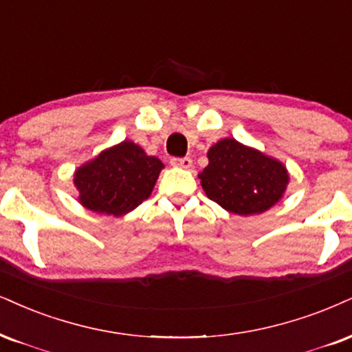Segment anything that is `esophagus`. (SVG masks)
<instances>
[{
  "label": "esophagus",
  "instance_id": "34e87169",
  "mask_svg": "<svg viewBox=\"0 0 352 352\" xmlns=\"http://www.w3.org/2000/svg\"><path fill=\"white\" fill-rule=\"evenodd\" d=\"M173 166H177V168H184V169H189L192 166V160L189 158V156H184V158H171Z\"/></svg>",
  "mask_w": 352,
  "mask_h": 352
}]
</instances>
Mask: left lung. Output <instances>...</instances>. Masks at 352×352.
<instances>
[{"label": "left lung", "mask_w": 352, "mask_h": 352, "mask_svg": "<svg viewBox=\"0 0 352 352\" xmlns=\"http://www.w3.org/2000/svg\"><path fill=\"white\" fill-rule=\"evenodd\" d=\"M209 164L199 175L204 192L238 215L263 214L284 196L289 173L276 158L223 138L207 151Z\"/></svg>", "instance_id": "left-lung-1"}]
</instances>
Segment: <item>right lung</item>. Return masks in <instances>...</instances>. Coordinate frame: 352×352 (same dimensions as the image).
Listing matches in <instances>:
<instances>
[{
    "label": "right lung",
    "instance_id": "right-lung-1",
    "mask_svg": "<svg viewBox=\"0 0 352 352\" xmlns=\"http://www.w3.org/2000/svg\"><path fill=\"white\" fill-rule=\"evenodd\" d=\"M164 164L124 140L75 171L78 201L96 214L122 217L150 197Z\"/></svg>",
    "mask_w": 352,
    "mask_h": 352
}]
</instances>
